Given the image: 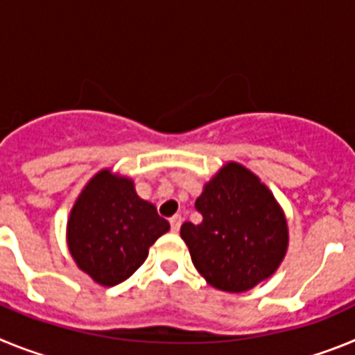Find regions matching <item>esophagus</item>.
I'll use <instances>...</instances> for the list:
<instances>
[{
  "label": "esophagus",
  "mask_w": 355,
  "mask_h": 355,
  "mask_svg": "<svg viewBox=\"0 0 355 355\" xmlns=\"http://www.w3.org/2000/svg\"><path fill=\"white\" fill-rule=\"evenodd\" d=\"M181 227V216L180 215H174L171 218V229H172V233H178Z\"/></svg>",
  "instance_id": "obj_1"
}]
</instances>
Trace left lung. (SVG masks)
Instances as JSON below:
<instances>
[{
	"label": "left lung",
	"instance_id": "8db88e82",
	"mask_svg": "<svg viewBox=\"0 0 355 355\" xmlns=\"http://www.w3.org/2000/svg\"><path fill=\"white\" fill-rule=\"evenodd\" d=\"M200 224L184 222L181 238L211 286L241 293L270 277L286 256L288 224L274 193L240 163H227L197 197Z\"/></svg>",
	"mask_w": 355,
	"mask_h": 355
}]
</instances>
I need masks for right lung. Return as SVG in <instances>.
<instances>
[{
  "label": "right lung",
  "mask_w": 355,
  "mask_h": 355,
  "mask_svg": "<svg viewBox=\"0 0 355 355\" xmlns=\"http://www.w3.org/2000/svg\"><path fill=\"white\" fill-rule=\"evenodd\" d=\"M171 229L155 205L140 199L130 178L97 172L81 190L67 220L69 252L101 286L126 281L149 247Z\"/></svg>",
  "instance_id": "right-lung-1"
}]
</instances>
